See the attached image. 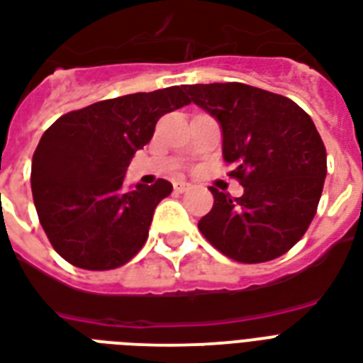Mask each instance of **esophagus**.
I'll return each instance as SVG.
<instances>
[{"mask_svg": "<svg viewBox=\"0 0 363 363\" xmlns=\"http://www.w3.org/2000/svg\"><path fill=\"white\" fill-rule=\"evenodd\" d=\"M191 189V184L184 182V179H178V182H174V191L176 193H185V191Z\"/></svg>", "mask_w": 363, "mask_h": 363, "instance_id": "obj_1", "label": "esophagus"}]
</instances>
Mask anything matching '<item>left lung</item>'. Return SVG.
I'll use <instances>...</instances> for the list:
<instances>
[{"label": "left lung", "instance_id": "1", "mask_svg": "<svg viewBox=\"0 0 363 363\" xmlns=\"http://www.w3.org/2000/svg\"><path fill=\"white\" fill-rule=\"evenodd\" d=\"M189 102L218 119L231 196L212 187L213 206L199 229L213 248L240 263L286 254L307 233L324 189L325 147L313 119L294 100L244 83L184 85Z\"/></svg>", "mask_w": 363, "mask_h": 363}]
</instances>
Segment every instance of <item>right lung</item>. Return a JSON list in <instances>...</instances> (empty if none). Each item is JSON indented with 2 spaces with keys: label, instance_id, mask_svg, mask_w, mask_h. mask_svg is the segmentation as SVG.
I'll return each mask as SVG.
<instances>
[{
  "label": "right lung",
  "instance_id": "1",
  "mask_svg": "<svg viewBox=\"0 0 363 363\" xmlns=\"http://www.w3.org/2000/svg\"><path fill=\"white\" fill-rule=\"evenodd\" d=\"M189 104L184 86L102 100L62 115L32 159V195L52 248L72 265L109 271L147 240L157 204L172 184L123 189L132 157L150 143L157 121Z\"/></svg>",
  "mask_w": 363,
  "mask_h": 363
}]
</instances>
